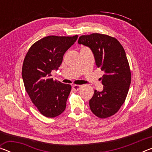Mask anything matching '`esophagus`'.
<instances>
[{
	"instance_id": "1",
	"label": "esophagus",
	"mask_w": 152,
	"mask_h": 152,
	"mask_svg": "<svg viewBox=\"0 0 152 152\" xmlns=\"http://www.w3.org/2000/svg\"><path fill=\"white\" fill-rule=\"evenodd\" d=\"M82 85H78V84H74V85L72 86V88L75 91H78L80 90L82 88Z\"/></svg>"
}]
</instances>
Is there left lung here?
Returning a JSON list of instances; mask_svg holds the SVG:
<instances>
[{
  "label": "left lung",
  "mask_w": 152,
  "mask_h": 152,
  "mask_svg": "<svg viewBox=\"0 0 152 152\" xmlns=\"http://www.w3.org/2000/svg\"><path fill=\"white\" fill-rule=\"evenodd\" d=\"M78 42L91 49L96 66L104 72L102 77L103 90H95L89 101L91 111L101 119L109 117L124 103L131 84L132 76L125 51L115 37L100 33L82 35Z\"/></svg>",
  "instance_id": "8db88e82"
}]
</instances>
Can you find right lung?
Here are the masks:
<instances>
[{"mask_svg":"<svg viewBox=\"0 0 152 152\" xmlns=\"http://www.w3.org/2000/svg\"><path fill=\"white\" fill-rule=\"evenodd\" d=\"M77 39L78 35L43 37L31 45L24 59L22 78L25 90L33 103L46 117H57L66 109L72 86L53 80L51 72L58 70L64 53Z\"/></svg>","mask_w":152,"mask_h":152,"instance_id":"right-lung-1","label":"right lung"}]
</instances>
